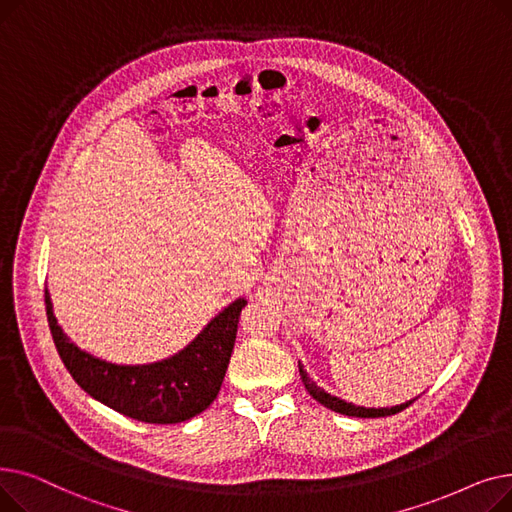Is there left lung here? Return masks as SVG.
<instances>
[{
  "label": "left lung",
  "mask_w": 512,
  "mask_h": 512,
  "mask_svg": "<svg viewBox=\"0 0 512 512\" xmlns=\"http://www.w3.org/2000/svg\"><path fill=\"white\" fill-rule=\"evenodd\" d=\"M299 371H301V380H303L307 392H309L317 402H321V405L332 409V411H336V413H340V415H348V417H388V415H396V413H400V411H405L407 407L413 405V400H409V402H405V405H398V407H392V409H365V407H355V405H351V402H344V400H340V398H336V396L324 392L319 386H315V382H311V378H309L307 371L303 369L301 363H299Z\"/></svg>",
  "instance_id": "obj_1"
}]
</instances>
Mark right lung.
<instances>
[{"mask_svg":"<svg viewBox=\"0 0 512 512\" xmlns=\"http://www.w3.org/2000/svg\"><path fill=\"white\" fill-rule=\"evenodd\" d=\"M245 305V299L234 301L172 359L130 367L105 363L76 348L58 326L45 288L49 330L74 382L103 405L145 423H180L211 405L222 388Z\"/></svg>","mask_w":512,"mask_h":512,"instance_id":"right-lung-1","label":"right lung"}]
</instances>
